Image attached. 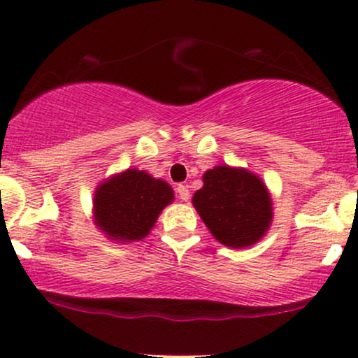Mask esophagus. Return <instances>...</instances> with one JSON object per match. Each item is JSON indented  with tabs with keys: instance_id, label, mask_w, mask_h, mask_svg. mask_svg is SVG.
I'll return each instance as SVG.
<instances>
[{
	"instance_id": "1",
	"label": "esophagus",
	"mask_w": 358,
	"mask_h": 358,
	"mask_svg": "<svg viewBox=\"0 0 358 358\" xmlns=\"http://www.w3.org/2000/svg\"><path fill=\"white\" fill-rule=\"evenodd\" d=\"M176 194H178V197L183 200V202H187L188 199H190V190H188V187L185 185H178L176 188Z\"/></svg>"
}]
</instances>
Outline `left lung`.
Here are the masks:
<instances>
[{
  "mask_svg": "<svg viewBox=\"0 0 358 358\" xmlns=\"http://www.w3.org/2000/svg\"><path fill=\"white\" fill-rule=\"evenodd\" d=\"M192 203L221 245L246 248L263 238L272 222L268 188L245 168L227 164L207 170Z\"/></svg>",
  "mask_w": 358,
  "mask_h": 358,
  "instance_id": "1",
  "label": "left lung"
}]
</instances>
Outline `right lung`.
Instances as JSON below:
<instances>
[{
	"instance_id": "obj_1",
	"label": "right lung",
	"mask_w": 358,
	"mask_h": 358,
	"mask_svg": "<svg viewBox=\"0 0 358 358\" xmlns=\"http://www.w3.org/2000/svg\"><path fill=\"white\" fill-rule=\"evenodd\" d=\"M173 199L175 194L166 182L129 168L96 188L93 199L95 222L113 241H141Z\"/></svg>"
}]
</instances>
